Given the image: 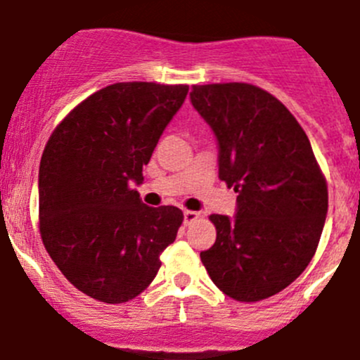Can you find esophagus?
Returning a JSON list of instances; mask_svg holds the SVG:
<instances>
[{
    "label": "esophagus",
    "mask_w": 360,
    "mask_h": 360,
    "mask_svg": "<svg viewBox=\"0 0 360 360\" xmlns=\"http://www.w3.org/2000/svg\"><path fill=\"white\" fill-rule=\"evenodd\" d=\"M200 218V214L195 211H184V225H191V223H195L197 219Z\"/></svg>",
    "instance_id": "1"
}]
</instances>
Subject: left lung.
Returning a JSON list of instances; mask_svg holds the SVG:
<instances>
[{
	"label": "left lung",
	"instance_id": "left-lung-1",
	"mask_svg": "<svg viewBox=\"0 0 360 360\" xmlns=\"http://www.w3.org/2000/svg\"><path fill=\"white\" fill-rule=\"evenodd\" d=\"M191 103L219 144V179L237 214H211L216 243L200 260L239 302L276 295L308 267L326 223L329 191L311 144L290 110L246 82L191 87Z\"/></svg>",
	"mask_w": 360,
	"mask_h": 360
}]
</instances>
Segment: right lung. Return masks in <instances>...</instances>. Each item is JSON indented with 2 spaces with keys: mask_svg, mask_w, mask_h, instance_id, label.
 I'll return each mask as SVG.
<instances>
[{
  "mask_svg": "<svg viewBox=\"0 0 360 360\" xmlns=\"http://www.w3.org/2000/svg\"><path fill=\"white\" fill-rule=\"evenodd\" d=\"M186 95V84H110L73 107L45 144L41 240L63 276L96 301L137 297L176 240L183 211L142 204L131 183H142V167Z\"/></svg>",
  "mask_w": 360,
  "mask_h": 360,
  "instance_id": "add662e5",
  "label": "right lung"
}]
</instances>
